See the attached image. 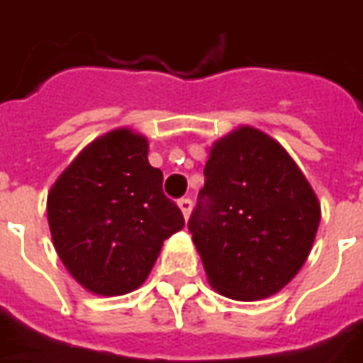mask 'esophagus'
Masks as SVG:
<instances>
[{
  "label": "esophagus",
  "instance_id": "1",
  "mask_svg": "<svg viewBox=\"0 0 363 363\" xmlns=\"http://www.w3.org/2000/svg\"><path fill=\"white\" fill-rule=\"evenodd\" d=\"M179 208H181V212H182V216H184V220H189L190 212H192V200L181 199V200H179Z\"/></svg>",
  "mask_w": 363,
  "mask_h": 363
}]
</instances>
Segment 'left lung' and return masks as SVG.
<instances>
[{"label": "left lung", "mask_w": 363, "mask_h": 363, "mask_svg": "<svg viewBox=\"0 0 363 363\" xmlns=\"http://www.w3.org/2000/svg\"><path fill=\"white\" fill-rule=\"evenodd\" d=\"M189 230L210 287L234 301L275 295L305 265L320 202L285 147L240 125L210 147Z\"/></svg>", "instance_id": "1"}]
</instances>
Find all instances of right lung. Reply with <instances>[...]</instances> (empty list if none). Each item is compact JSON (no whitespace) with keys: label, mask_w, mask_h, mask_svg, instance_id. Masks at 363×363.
<instances>
[{"label":"right lung","mask_w":363,"mask_h":363,"mask_svg":"<svg viewBox=\"0 0 363 363\" xmlns=\"http://www.w3.org/2000/svg\"><path fill=\"white\" fill-rule=\"evenodd\" d=\"M149 141L129 128L96 138L60 173L47 196L50 238L68 273L94 295L139 289L167 238L184 228L149 164Z\"/></svg>","instance_id":"add662e5"}]
</instances>
